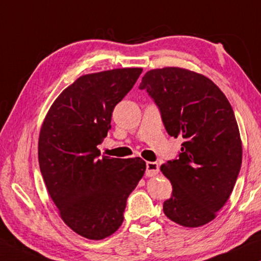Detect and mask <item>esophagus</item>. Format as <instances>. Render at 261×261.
Segmentation results:
<instances>
[{
  "label": "esophagus",
  "mask_w": 261,
  "mask_h": 261,
  "mask_svg": "<svg viewBox=\"0 0 261 261\" xmlns=\"http://www.w3.org/2000/svg\"><path fill=\"white\" fill-rule=\"evenodd\" d=\"M159 172V165L158 163H152L147 162L146 163V176L147 177H153Z\"/></svg>",
  "instance_id": "esophagus-1"
}]
</instances>
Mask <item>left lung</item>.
<instances>
[{
    "label": "left lung",
    "instance_id": "left-lung-1",
    "mask_svg": "<svg viewBox=\"0 0 261 261\" xmlns=\"http://www.w3.org/2000/svg\"><path fill=\"white\" fill-rule=\"evenodd\" d=\"M171 137H181L179 158L160 166L172 185L164 214L183 227L213 221L233 191L242 162V142L231 106L208 77L167 66L142 77Z\"/></svg>",
    "mask_w": 261,
    "mask_h": 261
}]
</instances>
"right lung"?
Returning a JSON list of instances; mask_svg holds the SVG:
<instances>
[{
  "instance_id": "right-lung-1",
  "label": "right lung",
  "mask_w": 261,
  "mask_h": 261,
  "mask_svg": "<svg viewBox=\"0 0 261 261\" xmlns=\"http://www.w3.org/2000/svg\"><path fill=\"white\" fill-rule=\"evenodd\" d=\"M141 67L83 74L60 92L41 124L38 158L59 216L74 233L102 240L119 229L128 196L144 176L139 156L98 158L115 106Z\"/></svg>"
}]
</instances>
